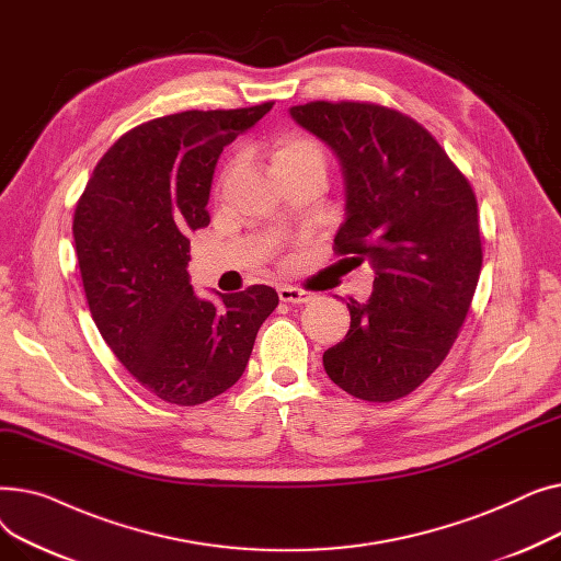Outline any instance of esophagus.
I'll return each mask as SVG.
<instances>
[{
    "instance_id": "1",
    "label": "esophagus",
    "mask_w": 561,
    "mask_h": 561,
    "mask_svg": "<svg viewBox=\"0 0 561 561\" xmlns=\"http://www.w3.org/2000/svg\"><path fill=\"white\" fill-rule=\"evenodd\" d=\"M277 293H279V300H282V302L307 305V302L313 300V293L302 290V288H298V286H279Z\"/></svg>"
}]
</instances>
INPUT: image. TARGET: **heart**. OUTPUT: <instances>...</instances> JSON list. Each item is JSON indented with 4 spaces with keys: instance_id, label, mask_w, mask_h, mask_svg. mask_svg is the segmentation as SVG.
I'll return each instance as SVG.
<instances>
[{
    "instance_id": "heart-1",
    "label": "heart",
    "mask_w": 561,
    "mask_h": 561,
    "mask_svg": "<svg viewBox=\"0 0 561 561\" xmlns=\"http://www.w3.org/2000/svg\"><path fill=\"white\" fill-rule=\"evenodd\" d=\"M307 163L325 165V154H322L320 147L313 140L307 138H286L279 140L273 150V168L286 170V168H298Z\"/></svg>"
}]
</instances>
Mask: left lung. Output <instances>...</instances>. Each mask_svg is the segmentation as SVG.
Returning a JSON list of instances; mask_svg holds the SVG:
<instances>
[{"label":"left lung","mask_w":561,"mask_h":561,"mask_svg":"<svg viewBox=\"0 0 561 561\" xmlns=\"http://www.w3.org/2000/svg\"><path fill=\"white\" fill-rule=\"evenodd\" d=\"M293 121L325 140L345 182L334 252L368 261L373 293L322 364L345 393L393 402L448 357L482 271L478 199L436 138L396 108L309 102Z\"/></svg>","instance_id":"1"}]
</instances>
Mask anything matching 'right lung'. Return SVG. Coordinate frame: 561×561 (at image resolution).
<instances>
[{
    "label": "right lung",
    "instance_id": "right-lung-1",
    "mask_svg": "<svg viewBox=\"0 0 561 561\" xmlns=\"http://www.w3.org/2000/svg\"><path fill=\"white\" fill-rule=\"evenodd\" d=\"M184 111L117 138L75 209L88 309L121 362L157 398L193 407L241 379L263 320L279 305L263 284L214 305L193 293L188 233L209 225L225 147L273 108Z\"/></svg>",
    "mask_w": 561,
    "mask_h": 561
}]
</instances>
